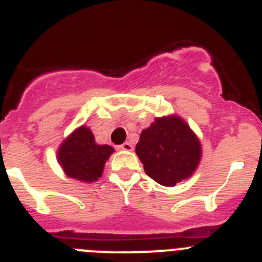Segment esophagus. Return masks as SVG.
<instances>
[{"instance_id": "34e87169", "label": "esophagus", "mask_w": 262, "mask_h": 262, "mask_svg": "<svg viewBox=\"0 0 262 262\" xmlns=\"http://www.w3.org/2000/svg\"><path fill=\"white\" fill-rule=\"evenodd\" d=\"M120 150H124V151H133V145L130 142H124L122 145L119 146Z\"/></svg>"}]
</instances>
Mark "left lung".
Listing matches in <instances>:
<instances>
[{
  "label": "left lung",
  "instance_id": "obj_1",
  "mask_svg": "<svg viewBox=\"0 0 262 262\" xmlns=\"http://www.w3.org/2000/svg\"><path fill=\"white\" fill-rule=\"evenodd\" d=\"M136 154L145 172L164 187H175L194 173L201 160L199 137L178 115L157 117L143 129Z\"/></svg>",
  "mask_w": 262,
  "mask_h": 262
}]
</instances>
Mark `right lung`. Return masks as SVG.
I'll return each instance as SVG.
<instances>
[{
	"instance_id": "1",
	"label": "right lung",
	"mask_w": 262,
	"mask_h": 262,
	"mask_svg": "<svg viewBox=\"0 0 262 262\" xmlns=\"http://www.w3.org/2000/svg\"><path fill=\"white\" fill-rule=\"evenodd\" d=\"M114 151L112 146L98 145L90 128L81 125L61 142L57 160L68 178L93 183L102 176L105 162Z\"/></svg>"
}]
</instances>
